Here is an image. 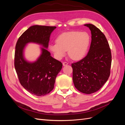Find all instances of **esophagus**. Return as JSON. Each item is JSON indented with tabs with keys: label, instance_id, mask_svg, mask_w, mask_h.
Instances as JSON below:
<instances>
[{
	"label": "esophagus",
	"instance_id": "obj_1",
	"mask_svg": "<svg viewBox=\"0 0 125 125\" xmlns=\"http://www.w3.org/2000/svg\"><path fill=\"white\" fill-rule=\"evenodd\" d=\"M68 64V62H63V63H62V65H63V66H67Z\"/></svg>",
	"mask_w": 125,
	"mask_h": 125
}]
</instances>
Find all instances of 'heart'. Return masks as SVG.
<instances>
[{"label": "heart", "instance_id": "b5f03b06", "mask_svg": "<svg viewBox=\"0 0 125 125\" xmlns=\"http://www.w3.org/2000/svg\"><path fill=\"white\" fill-rule=\"evenodd\" d=\"M90 36L86 32L70 31L63 33L56 39V42L49 45V49L55 57L60 59L68 55L73 60L82 59L87 53Z\"/></svg>", "mask_w": 125, "mask_h": 125}]
</instances>
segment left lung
Masks as SVG:
<instances>
[{"label": "left lung", "mask_w": 125, "mask_h": 125, "mask_svg": "<svg viewBox=\"0 0 125 125\" xmlns=\"http://www.w3.org/2000/svg\"><path fill=\"white\" fill-rule=\"evenodd\" d=\"M91 32V43L84 58L71 64L73 82L79 91L91 94L99 90L110 75L112 54L107 40L101 30L86 24Z\"/></svg>", "instance_id": "left-lung-1"}]
</instances>
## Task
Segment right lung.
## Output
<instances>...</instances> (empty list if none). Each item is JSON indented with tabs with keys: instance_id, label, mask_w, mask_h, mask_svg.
<instances>
[{
	"instance_id": "add662e5",
	"label": "right lung",
	"mask_w": 125,
	"mask_h": 125,
	"mask_svg": "<svg viewBox=\"0 0 125 125\" xmlns=\"http://www.w3.org/2000/svg\"><path fill=\"white\" fill-rule=\"evenodd\" d=\"M56 26L33 25L18 40L14 53V67L23 88L37 96L48 94L54 89L56 78L62 68V63L52 58L50 52L42 48V54L34 62H26L23 56L25 45L36 43L47 48L51 33Z\"/></svg>"
}]
</instances>
